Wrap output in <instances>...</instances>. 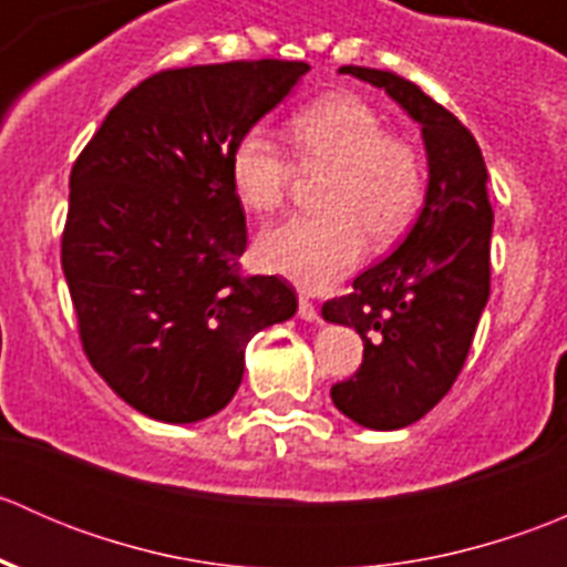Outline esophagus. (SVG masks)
I'll list each match as a JSON object with an SVG mask.
<instances>
[{
	"mask_svg": "<svg viewBox=\"0 0 567 567\" xmlns=\"http://www.w3.org/2000/svg\"><path fill=\"white\" fill-rule=\"evenodd\" d=\"M299 316L305 320H318V307L312 305L310 296H305V293L299 296Z\"/></svg>",
	"mask_w": 567,
	"mask_h": 567,
	"instance_id": "1",
	"label": "esophagus"
}]
</instances>
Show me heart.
Instances as JSON below:
<instances>
[{
    "mask_svg": "<svg viewBox=\"0 0 567 567\" xmlns=\"http://www.w3.org/2000/svg\"><path fill=\"white\" fill-rule=\"evenodd\" d=\"M301 167L331 169L320 214L268 227L257 241L262 266L307 290L329 288L359 266L368 241L386 247L405 233L425 199V158L405 136L386 131L375 106L357 95H326L288 120ZM296 167L277 136L251 125L230 147V181L251 210L279 208Z\"/></svg>",
    "mask_w": 567,
    "mask_h": 567,
    "instance_id": "1",
    "label": "heart"
}]
</instances>
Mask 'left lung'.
Instances as JSON below:
<instances>
[{"label": "left lung", "mask_w": 567, "mask_h": 567, "mask_svg": "<svg viewBox=\"0 0 567 567\" xmlns=\"http://www.w3.org/2000/svg\"><path fill=\"white\" fill-rule=\"evenodd\" d=\"M340 73L384 87L422 125L431 169L405 241L323 305L326 320L353 326L364 342L362 364L331 386V400L359 425L398 431L453 390L488 301V169L472 131L414 82L359 65Z\"/></svg>", "instance_id": "1"}]
</instances>
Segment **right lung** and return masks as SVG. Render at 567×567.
Returning a JSON list of instances; mask_svg holds the SVG:
<instances>
[{"mask_svg": "<svg viewBox=\"0 0 567 567\" xmlns=\"http://www.w3.org/2000/svg\"><path fill=\"white\" fill-rule=\"evenodd\" d=\"M307 62L167 68L117 101L79 153L62 271L95 373L131 409L197 422L225 409L244 351L299 299L244 277L247 216L230 147L293 90Z\"/></svg>", "mask_w": 567, "mask_h": 567, "instance_id": "add662e5", "label": "right lung"}]
</instances>
